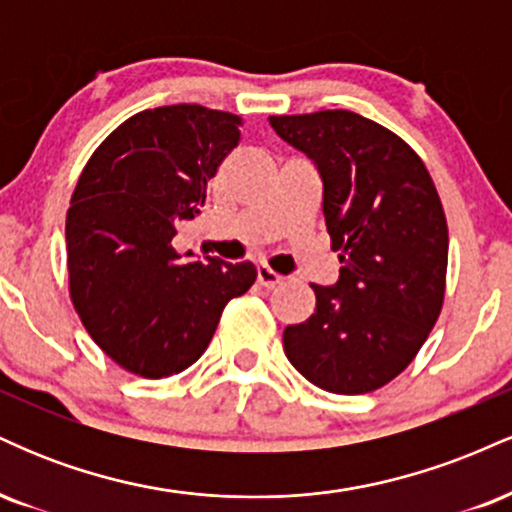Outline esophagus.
<instances>
[{"instance_id": "34e87169", "label": "esophagus", "mask_w": 512, "mask_h": 512, "mask_svg": "<svg viewBox=\"0 0 512 512\" xmlns=\"http://www.w3.org/2000/svg\"><path fill=\"white\" fill-rule=\"evenodd\" d=\"M281 279H284V276H281L279 272H274L269 264H260V267H257V281H260L262 286H267V289H272V286L281 284Z\"/></svg>"}]
</instances>
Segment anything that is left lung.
Returning <instances> with one entry per match:
<instances>
[{"label":"left lung","instance_id":"obj_1","mask_svg":"<svg viewBox=\"0 0 512 512\" xmlns=\"http://www.w3.org/2000/svg\"><path fill=\"white\" fill-rule=\"evenodd\" d=\"M269 125L315 163L339 279L317 286L315 313L284 330L305 380L334 395L373 392L409 366L436 325L448 223L419 156L351 110L274 115Z\"/></svg>","mask_w":512,"mask_h":512}]
</instances>
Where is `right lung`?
<instances>
[{
    "label": "right lung",
    "mask_w": 512,
    "mask_h": 512,
    "mask_svg": "<svg viewBox=\"0 0 512 512\" xmlns=\"http://www.w3.org/2000/svg\"><path fill=\"white\" fill-rule=\"evenodd\" d=\"M240 120L195 103L129 117L86 163L67 211L69 291L101 349L142 378H168L207 351L252 262L202 264L175 250L207 180L238 144Z\"/></svg>",
    "instance_id": "right-lung-1"
}]
</instances>
